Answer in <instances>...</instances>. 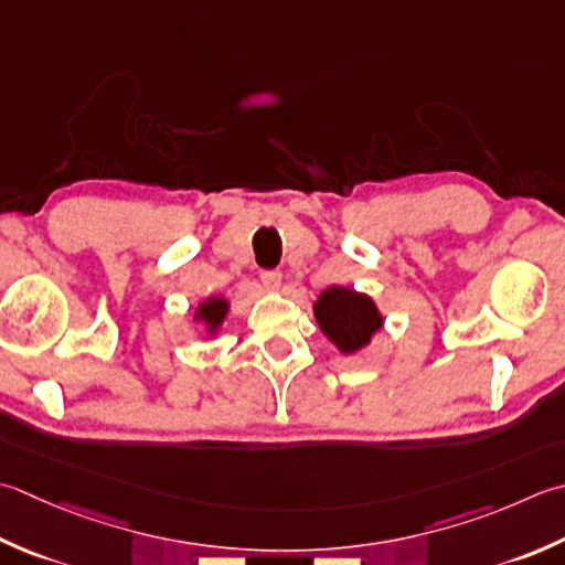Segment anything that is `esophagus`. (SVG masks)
<instances>
[{"mask_svg": "<svg viewBox=\"0 0 565 565\" xmlns=\"http://www.w3.org/2000/svg\"><path fill=\"white\" fill-rule=\"evenodd\" d=\"M262 284L267 291H279L281 289V271H262Z\"/></svg>", "mask_w": 565, "mask_h": 565, "instance_id": "1", "label": "esophagus"}]
</instances>
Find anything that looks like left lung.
I'll return each mask as SVG.
<instances>
[{
  "label": "left lung",
  "instance_id": "obj_1",
  "mask_svg": "<svg viewBox=\"0 0 565 565\" xmlns=\"http://www.w3.org/2000/svg\"><path fill=\"white\" fill-rule=\"evenodd\" d=\"M316 323L342 355H358L384 328V316L374 298L350 286H328L313 303Z\"/></svg>",
  "mask_w": 565,
  "mask_h": 565
}]
</instances>
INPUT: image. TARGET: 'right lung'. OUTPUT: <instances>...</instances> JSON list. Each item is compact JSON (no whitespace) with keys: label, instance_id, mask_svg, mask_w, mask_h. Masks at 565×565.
Listing matches in <instances>:
<instances>
[{"label":"right lung","instance_id":"right-lung-1","mask_svg":"<svg viewBox=\"0 0 565 565\" xmlns=\"http://www.w3.org/2000/svg\"><path fill=\"white\" fill-rule=\"evenodd\" d=\"M227 313H230V301L225 296H207L195 306L193 320L195 323H201L205 328L207 338L213 340L217 338L220 328H223V323L227 320Z\"/></svg>","mask_w":565,"mask_h":565}]
</instances>
